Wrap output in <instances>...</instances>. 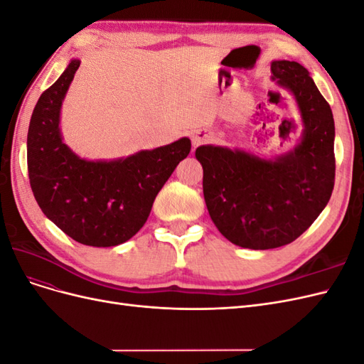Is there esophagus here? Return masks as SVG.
Wrapping results in <instances>:
<instances>
[{
    "instance_id": "obj_1",
    "label": "esophagus",
    "mask_w": 364,
    "mask_h": 364,
    "mask_svg": "<svg viewBox=\"0 0 364 364\" xmlns=\"http://www.w3.org/2000/svg\"><path fill=\"white\" fill-rule=\"evenodd\" d=\"M211 139H213V134H211V132H208V130H197L196 134L193 135V147L196 149L197 146H200V144H203V142L211 141Z\"/></svg>"
}]
</instances>
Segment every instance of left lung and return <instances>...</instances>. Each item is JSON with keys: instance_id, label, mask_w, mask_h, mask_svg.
<instances>
[{"instance_id": "left-lung-1", "label": "left lung", "mask_w": 364, "mask_h": 364, "mask_svg": "<svg viewBox=\"0 0 364 364\" xmlns=\"http://www.w3.org/2000/svg\"><path fill=\"white\" fill-rule=\"evenodd\" d=\"M270 70L301 114L299 142L270 159L213 144L196 149L211 220L230 243L253 250L302 235L329 202L336 176L333 111L310 73L290 60H273Z\"/></svg>"}]
</instances>
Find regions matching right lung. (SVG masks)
Returning a JSON list of instances; mask_svg holds the SVG:
<instances>
[{"mask_svg": "<svg viewBox=\"0 0 364 364\" xmlns=\"http://www.w3.org/2000/svg\"><path fill=\"white\" fill-rule=\"evenodd\" d=\"M80 67L67 70L33 109L27 135L31 191L51 222L77 243L111 247L126 243L144 226L158 193L188 156L190 138L117 159L80 158L65 144L60 111Z\"/></svg>", "mask_w": 364, "mask_h": 364, "instance_id": "1", "label": "right lung"}]
</instances>
